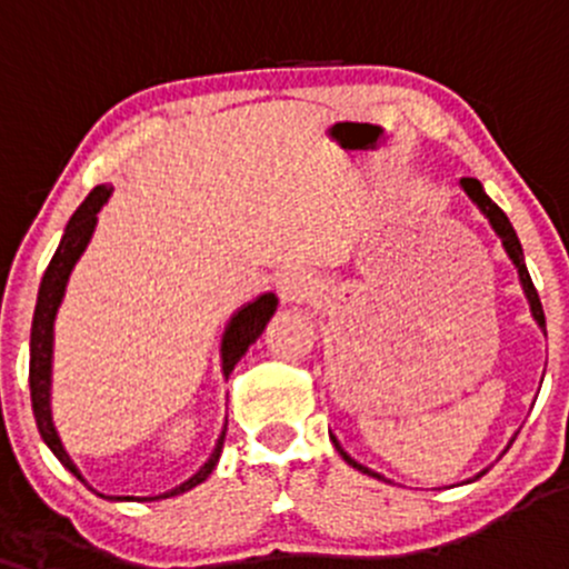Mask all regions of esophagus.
<instances>
[{
  "instance_id": "obj_1",
  "label": "esophagus",
  "mask_w": 569,
  "mask_h": 569,
  "mask_svg": "<svg viewBox=\"0 0 569 569\" xmlns=\"http://www.w3.org/2000/svg\"><path fill=\"white\" fill-rule=\"evenodd\" d=\"M278 293L283 302H305V299L316 297L318 293V280L310 270L305 267H289L286 272L278 276Z\"/></svg>"
}]
</instances>
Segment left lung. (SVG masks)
<instances>
[{"mask_svg":"<svg viewBox=\"0 0 569 569\" xmlns=\"http://www.w3.org/2000/svg\"><path fill=\"white\" fill-rule=\"evenodd\" d=\"M460 184H462V189H466V192H468V198H471V200L476 202V206H479L481 211H485V217L489 219V224L495 227V232L500 234V240H502V246H506L508 257H511V262L516 264V270H519L521 286H525V293H527V299H530V310H532V318H535V321H538L540 329L546 331V316H543V305H540L538 289H535V283H532L530 272H527V264H525V253H521V243H519V238H516V232H513L511 221H508L506 213H502L500 208L495 206V202L487 198V192H485V189H481L479 179H462ZM331 441H335L337 452L345 457V462H348V466H352V468H356V471H361V473H369V476H375V479H382L380 473L369 471V468H363L361 462H356V460H352V457H350L348 452H345L342 447H339V441L335 439V436H331Z\"/></svg>","mask_w":569,"mask_h":569,"instance_id":"8db88e82","label":"left lung"}]
</instances>
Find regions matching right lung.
Returning a JSON list of instances; mask_svg holds the SVG:
<instances>
[{
	"instance_id": "right-lung-1",
	"label": "right lung",
	"mask_w": 569,
	"mask_h": 569,
	"mask_svg": "<svg viewBox=\"0 0 569 569\" xmlns=\"http://www.w3.org/2000/svg\"><path fill=\"white\" fill-rule=\"evenodd\" d=\"M109 194H112V184H98L93 192L84 198V202L74 211V217L69 219L67 232H63L61 243H58L53 259H50L48 270H44L42 283H39L37 293V307H34V321H31V358H29V388H31V407H34V420L39 428V436H42L44 443L53 449V455L61 460V466L77 476V479L84 481L80 471H77L74 462L69 460V455L63 452L61 439H58L53 420H50V358H53V321L58 305L63 299V289H67V280L71 267H74L80 253L88 246L90 234H93L96 227V213L101 211V206L107 202ZM278 310V297L276 293H262L257 302L246 305L238 316L232 318L230 326L224 331V342H221V369H224V377H230L234 363L246 356V350L262 337L264 326L270 323V318L276 316ZM224 433L227 428L221 430L217 449L208 457L206 466L200 468L192 479L179 485L171 492L158 495V498H114V500H160V498H173V495L189 492L192 487H198L200 481H206L211 476L213 468H217L221 447H224Z\"/></svg>"
}]
</instances>
